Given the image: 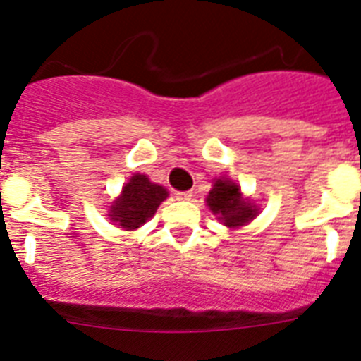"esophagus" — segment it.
Wrapping results in <instances>:
<instances>
[{"label":"esophagus","mask_w":361,"mask_h":361,"mask_svg":"<svg viewBox=\"0 0 361 361\" xmlns=\"http://www.w3.org/2000/svg\"><path fill=\"white\" fill-rule=\"evenodd\" d=\"M175 197H177L178 200H190L191 197H193V191H177Z\"/></svg>","instance_id":"obj_1"}]
</instances>
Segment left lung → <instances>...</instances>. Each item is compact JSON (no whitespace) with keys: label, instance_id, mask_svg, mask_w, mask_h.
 Returning <instances> with one entry per match:
<instances>
[{"label":"left lung","instance_id":"left-lung-1","mask_svg":"<svg viewBox=\"0 0 361 361\" xmlns=\"http://www.w3.org/2000/svg\"><path fill=\"white\" fill-rule=\"evenodd\" d=\"M206 202L213 215H219V220L228 228H240L258 213L257 206L251 204L250 199H244L240 188L229 178H216Z\"/></svg>","mask_w":361,"mask_h":361}]
</instances>
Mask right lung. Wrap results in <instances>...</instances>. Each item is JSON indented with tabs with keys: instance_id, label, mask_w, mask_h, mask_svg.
Returning a JSON list of instances; mask_svg holds the SVG:
<instances>
[{
	"instance_id": "add662e5",
	"label": "right lung",
	"mask_w": 361,
	"mask_h": 361,
	"mask_svg": "<svg viewBox=\"0 0 361 361\" xmlns=\"http://www.w3.org/2000/svg\"><path fill=\"white\" fill-rule=\"evenodd\" d=\"M168 197V191L159 184H153L146 175L135 173L123 186L121 197L110 206V220L121 228L137 229L152 219Z\"/></svg>"
}]
</instances>
